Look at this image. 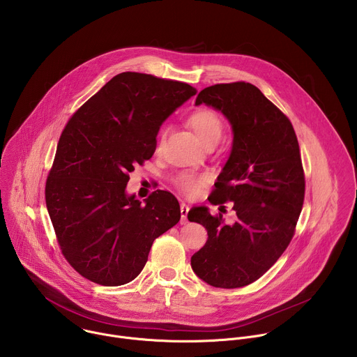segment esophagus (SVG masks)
Masks as SVG:
<instances>
[{
	"instance_id": "1",
	"label": "esophagus",
	"mask_w": 357,
	"mask_h": 357,
	"mask_svg": "<svg viewBox=\"0 0 357 357\" xmlns=\"http://www.w3.org/2000/svg\"><path fill=\"white\" fill-rule=\"evenodd\" d=\"M188 211H190V206H188L187 204H181V205H180V212H181V219H180V223H181V225H185V223L188 222V219H187Z\"/></svg>"
}]
</instances>
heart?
Listing matches in <instances>:
<instances>
[{
    "label": "heart",
    "instance_id": "1",
    "mask_svg": "<svg viewBox=\"0 0 357 357\" xmlns=\"http://www.w3.org/2000/svg\"><path fill=\"white\" fill-rule=\"evenodd\" d=\"M187 124L192 128V131L197 134L199 141L206 145L209 142H219L222 135H223V121L220 116L213 112L212 109H197L194 110L188 119ZM165 139V132L160 134L159 138V145ZM205 183V177L201 176H194V174H180L177 177V184L188 195L197 194L199 187Z\"/></svg>",
    "mask_w": 357,
    "mask_h": 357
}]
</instances>
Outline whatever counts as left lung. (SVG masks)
Returning a JSON list of instances; mask_svg holds the SVG:
<instances>
[{
    "label": "left lung",
    "instance_id": "obj_1",
    "mask_svg": "<svg viewBox=\"0 0 357 357\" xmlns=\"http://www.w3.org/2000/svg\"><path fill=\"white\" fill-rule=\"evenodd\" d=\"M202 103L231 126V151L211 204L233 202L237 220L227 225L206 206L191 208L188 220L208 231L191 266L211 286L243 287L278 261L294 234L305 188L298 142L289 119L251 84L205 88L195 100Z\"/></svg>",
    "mask_w": 357,
    "mask_h": 357
}]
</instances>
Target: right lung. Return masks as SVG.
I'll return each instance as SVG.
<instances>
[{
	"mask_svg": "<svg viewBox=\"0 0 357 357\" xmlns=\"http://www.w3.org/2000/svg\"><path fill=\"white\" fill-rule=\"evenodd\" d=\"M197 93L188 84L123 73L66 126L46 183V205L66 259L84 278L120 286L144 269L151 247L181 218L158 190L141 204L128 173L152 158L163 121Z\"/></svg>",
	"mask_w": 357,
	"mask_h": 357,
	"instance_id": "right-lung-1",
	"label": "right lung"
}]
</instances>
